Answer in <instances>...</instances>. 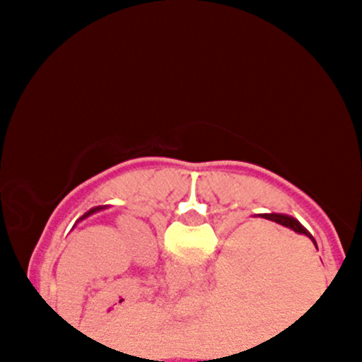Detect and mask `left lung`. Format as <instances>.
I'll use <instances>...</instances> for the list:
<instances>
[{
  "label": "left lung",
  "instance_id": "1",
  "mask_svg": "<svg viewBox=\"0 0 362 362\" xmlns=\"http://www.w3.org/2000/svg\"><path fill=\"white\" fill-rule=\"evenodd\" d=\"M107 207H109V206H97V207H91V209H90V211H86V213H85V214H83L80 219H78V223H80V221H83V219H86V218H88V216H91V214H95V213H100V211H103V209H107Z\"/></svg>",
  "mask_w": 362,
  "mask_h": 362
}]
</instances>
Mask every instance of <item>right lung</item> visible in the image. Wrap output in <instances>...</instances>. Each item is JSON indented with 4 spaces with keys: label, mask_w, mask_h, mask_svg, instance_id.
<instances>
[{
    "label": "right lung",
    "mask_w": 362,
    "mask_h": 362,
    "mask_svg": "<svg viewBox=\"0 0 362 362\" xmlns=\"http://www.w3.org/2000/svg\"><path fill=\"white\" fill-rule=\"evenodd\" d=\"M259 216H260V218H264V219H269V221H274V223H277V224H282V226L289 228V230L296 231V233L306 235V236H308V238L311 240V242H313L315 247H317V242H315V238H313V236H311L310 231L306 230V228L303 226V224H301L300 221H298V219H294L293 216H288V214H277V213L259 214ZM317 248H318V247H317Z\"/></svg>",
    "instance_id": "obj_1"
}]
</instances>
